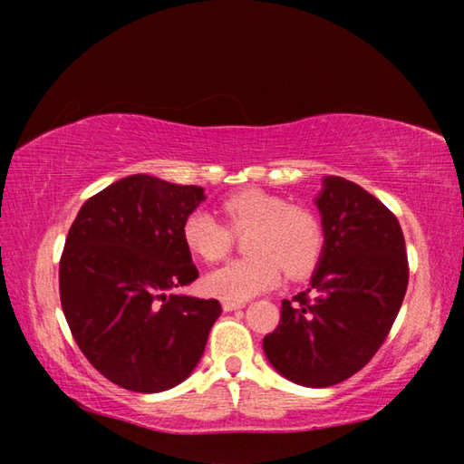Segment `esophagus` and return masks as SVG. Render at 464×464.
Masks as SVG:
<instances>
[{
  "label": "esophagus",
  "instance_id": "obj_1",
  "mask_svg": "<svg viewBox=\"0 0 464 464\" xmlns=\"http://www.w3.org/2000/svg\"><path fill=\"white\" fill-rule=\"evenodd\" d=\"M246 307V303L243 301H231V298H223V309L225 311H237Z\"/></svg>",
  "mask_w": 464,
  "mask_h": 464
}]
</instances>
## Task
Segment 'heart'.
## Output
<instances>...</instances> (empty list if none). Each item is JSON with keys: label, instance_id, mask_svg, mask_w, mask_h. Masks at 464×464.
<instances>
[{"label": "heart", "instance_id": "obj_1", "mask_svg": "<svg viewBox=\"0 0 464 464\" xmlns=\"http://www.w3.org/2000/svg\"><path fill=\"white\" fill-rule=\"evenodd\" d=\"M227 225L213 215H188L182 239L196 257L217 264L233 247V233H247V257L210 272L204 285L208 293L243 301L276 286L282 274L303 278L324 254V227L309 208L286 204L280 196L246 188L227 196L221 204Z\"/></svg>", "mask_w": 464, "mask_h": 464}]
</instances>
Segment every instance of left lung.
Segmentation results:
<instances>
[{"label": "left lung", "mask_w": 464, "mask_h": 464, "mask_svg": "<svg viewBox=\"0 0 464 464\" xmlns=\"http://www.w3.org/2000/svg\"><path fill=\"white\" fill-rule=\"evenodd\" d=\"M324 254L304 293L282 301L264 337L270 364L303 387H332L356 374L387 340L401 309L410 266L397 217L364 188L325 176L317 196Z\"/></svg>", "instance_id": "obj_1"}]
</instances>
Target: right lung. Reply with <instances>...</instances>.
Returning <instances> with one entry per match:
<instances>
[{
    "instance_id": "right-lung-1",
    "label": "right lung",
    "mask_w": 464,
    "mask_h": 464,
    "mask_svg": "<svg viewBox=\"0 0 464 464\" xmlns=\"http://www.w3.org/2000/svg\"><path fill=\"white\" fill-rule=\"evenodd\" d=\"M200 186L137 174L85 200L59 264L61 307L83 356L122 389L160 392L198 364L217 298L171 293L198 278L182 239Z\"/></svg>"
}]
</instances>
